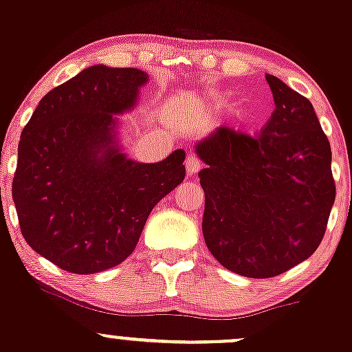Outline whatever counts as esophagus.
Instances as JSON below:
<instances>
[{"instance_id": "1", "label": "esophagus", "mask_w": 352, "mask_h": 352, "mask_svg": "<svg viewBox=\"0 0 352 352\" xmlns=\"http://www.w3.org/2000/svg\"><path fill=\"white\" fill-rule=\"evenodd\" d=\"M186 170H187V175H195V173L201 170V160H199L195 155H187L186 158Z\"/></svg>"}]
</instances>
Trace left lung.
I'll return each mask as SVG.
<instances>
[{"mask_svg":"<svg viewBox=\"0 0 352 352\" xmlns=\"http://www.w3.org/2000/svg\"><path fill=\"white\" fill-rule=\"evenodd\" d=\"M275 111L258 135L221 126L197 142L206 164L202 232L212 256L272 278L312 256L336 201L331 145L312 102L266 74Z\"/></svg>","mask_w":352,"mask_h":352,"instance_id":"obj_1","label":"left lung"}]
</instances>
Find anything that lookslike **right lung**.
Returning <instances> with one entry per match:
<instances>
[{
  "label": "right lung",
  "instance_id": "obj_1",
  "mask_svg": "<svg viewBox=\"0 0 352 352\" xmlns=\"http://www.w3.org/2000/svg\"><path fill=\"white\" fill-rule=\"evenodd\" d=\"M148 74L91 65L42 98L18 143L13 202L32 250L65 272H104L136 248L151 209L186 179L182 148L157 164L123 153L118 116Z\"/></svg>",
  "mask_w": 352,
  "mask_h": 352
}]
</instances>
